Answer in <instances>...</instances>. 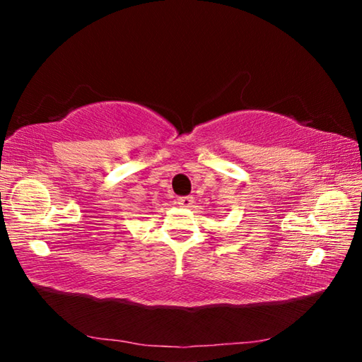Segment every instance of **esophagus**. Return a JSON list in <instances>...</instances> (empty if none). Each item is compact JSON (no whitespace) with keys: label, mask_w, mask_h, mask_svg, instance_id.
<instances>
[{"label":"esophagus","mask_w":362,"mask_h":362,"mask_svg":"<svg viewBox=\"0 0 362 362\" xmlns=\"http://www.w3.org/2000/svg\"><path fill=\"white\" fill-rule=\"evenodd\" d=\"M177 204L182 207H189L193 204V198L192 196H182V198H177Z\"/></svg>","instance_id":"obj_1"}]
</instances>
